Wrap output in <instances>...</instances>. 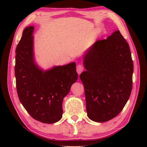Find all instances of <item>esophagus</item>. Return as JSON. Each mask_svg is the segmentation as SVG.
I'll list each match as a JSON object with an SVG mask.
<instances>
[{"label":"esophagus","mask_w":147,"mask_h":147,"mask_svg":"<svg viewBox=\"0 0 147 147\" xmlns=\"http://www.w3.org/2000/svg\"><path fill=\"white\" fill-rule=\"evenodd\" d=\"M83 70H84V67L81 65H78L76 66V71L78 74H80L83 71Z\"/></svg>","instance_id":"obj_1"}]
</instances>
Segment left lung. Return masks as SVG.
Returning <instances> with one entry per match:
<instances>
[{
    "mask_svg": "<svg viewBox=\"0 0 147 147\" xmlns=\"http://www.w3.org/2000/svg\"><path fill=\"white\" fill-rule=\"evenodd\" d=\"M80 75L91 120L104 123L123 110L132 89L134 64L130 47L119 30L98 40L86 51Z\"/></svg>",
    "mask_w": 147,
    "mask_h": 147,
    "instance_id": "left-lung-1",
    "label": "left lung"
}]
</instances>
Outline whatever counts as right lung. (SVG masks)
<instances>
[{"label": "right lung", "instance_id": "obj_1", "mask_svg": "<svg viewBox=\"0 0 147 147\" xmlns=\"http://www.w3.org/2000/svg\"><path fill=\"white\" fill-rule=\"evenodd\" d=\"M34 26L24 30L16 53L15 75L19 100L30 115L43 123L62 117V103L78 78L75 62L43 71L34 56Z\"/></svg>", "mask_w": 147, "mask_h": 147}]
</instances>
